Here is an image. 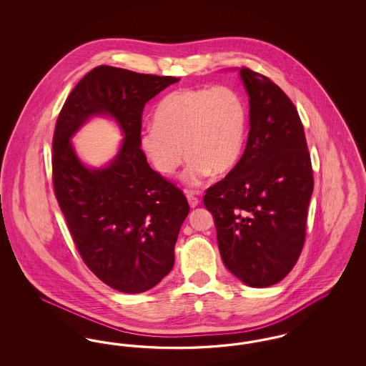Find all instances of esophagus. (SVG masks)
Instances as JSON below:
<instances>
[{"instance_id":"1","label":"esophagus","mask_w":366,"mask_h":366,"mask_svg":"<svg viewBox=\"0 0 366 366\" xmlns=\"http://www.w3.org/2000/svg\"><path fill=\"white\" fill-rule=\"evenodd\" d=\"M187 199H188L189 206H191L192 209H194V207H196V206H199V203H200V200L194 196V193H193V192H187Z\"/></svg>"}]
</instances>
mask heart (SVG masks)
Instances as JSON below:
<instances>
[{"mask_svg":"<svg viewBox=\"0 0 366 366\" xmlns=\"http://www.w3.org/2000/svg\"><path fill=\"white\" fill-rule=\"evenodd\" d=\"M248 123L244 96L230 85L179 89L163 97L154 124L142 129L139 145L159 173L173 174L185 155L181 175L197 187L211 174H225L239 160ZM186 154H184L183 152Z\"/></svg>","mask_w":366,"mask_h":366,"instance_id":"b5f03b06","label":"heart"}]
</instances>
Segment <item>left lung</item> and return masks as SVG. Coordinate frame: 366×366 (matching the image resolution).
<instances>
[{"label": "left lung", "instance_id": "1", "mask_svg": "<svg viewBox=\"0 0 366 366\" xmlns=\"http://www.w3.org/2000/svg\"><path fill=\"white\" fill-rule=\"evenodd\" d=\"M249 99V133L233 170L206 192L227 270L264 288L295 266L305 243L313 172L295 105L269 78L239 69Z\"/></svg>", "mask_w": 366, "mask_h": 366}]
</instances>
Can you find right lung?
I'll use <instances>...</instances> for the list:
<instances>
[{
	"instance_id": "obj_1",
	"label": "right lung",
	"mask_w": 366,
	"mask_h": 366,
	"mask_svg": "<svg viewBox=\"0 0 366 366\" xmlns=\"http://www.w3.org/2000/svg\"><path fill=\"white\" fill-rule=\"evenodd\" d=\"M179 78L99 66L72 89L53 136V188L87 267L111 288L139 294L174 266V247L189 204L152 170L141 151L145 104ZM93 117H109L124 139L102 168L77 157L70 139Z\"/></svg>"
}]
</instances>
